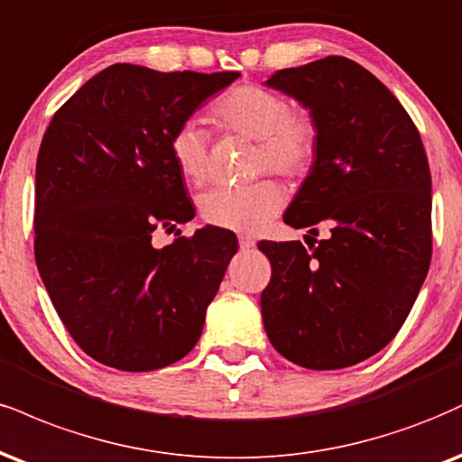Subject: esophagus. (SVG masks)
<instances>
[{
  "label": "esophagus",
  "instance_id": "obj_1",
  "mask_svg": "<svg viewBox=\"0 0 462 462\" xmlns=\"http://www.w3.org/2000/svg\"><path fill=\"white\" fill-rule=\"evenodd\" d=\"M238 245H241L243 252H249V249L255 247V241H254L252 236H247V235H241V236H238Z\"/></svg>",
  "mask_w": 462,
  "mask_h": 462
}]
</instances>
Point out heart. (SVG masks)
I'll use <instances>...</instances> for the list:
<instances>
[{"label":"heart","instance_id":"obj_1","mask_svg":"<svg viewBox=\"0 0 462 462\" xmlns=\"http://www.w3.org/2000/svg\"><path fill=\"white\" fill-rule=\"evenodd\" d=\"M215 118L255 140L254 174L277 171L301 178L312 170L320 150V126L308 109L292 107L284 94L263 86L232 88L213 107ZM170 157L191 185H202L210 171V135L198 120L171 131ZM284 207V189L271 178L243 187H215L199 198V215L210 226L235 232H258Z\"/></svg>","mask_w":462,"mask_h":462}]
</instances>
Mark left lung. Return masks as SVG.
<instances>
[{
    "instance_id": "left-lung-1",
    "label": "left lung",
    "mask_w": 462,
    "mask_h": 462,
    "mask_svg": "<svg viewBox=\"0 0 462 462\" xmlns=\"http://www.w3.org/2000/svg\"><path fill=\"white\" fill-rule=\"evenodd\" d=\"M264 83L320 126L319 157L284 221L310 235L329 226L312 252L301 241L258 243L273 266L260 297L266 336L303 368H348L393 340L426 280L432 187L424 143L398 98L342 55L277 70Z\"/></svg>"
}]
</instances>
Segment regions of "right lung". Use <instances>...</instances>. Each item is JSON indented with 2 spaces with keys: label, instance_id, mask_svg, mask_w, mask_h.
<instances>
[{
  "label": "right lung",
  "instance_id": "right-lung-1",
  "mask_svg": "<svg viewBox=\"0 0 462 462\" xmlns=\"http://www.w3.org/2000/svg\"><path fill=\"white\" fill-rule=\"evenodd\" d=\"M241 72L114 64L55 111L36 161L38 273L72 340L126 372L196 346L236 236L207 226L165 247L154 230L193 219L170 135Z\"/></svg>",
  "mask_w": 462,
  "mask_h": 462
}]
</instances>
